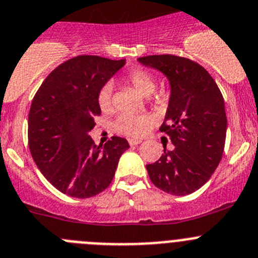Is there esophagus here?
Returning a JSON list of instances; mask_svg holds the SVG:
<instances>
[{"label": "esophagus", "mask_w": 258, "mask_h": 258, "mask_svg": "<svg viewBox=\"0 0 258 258\" xmlns=\"http://www.w3.org/2000/svg\"><path fill=\"white\" fill-rule=\"evenodd\" d=\"M128 144L130 145H139V144H141V140H139V139H130Z\"/></svg>", "instance_id": "1"}]
</instances>
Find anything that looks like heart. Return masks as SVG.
<instances>
[{
  "mask_svg": "<svg viewBox=\"0 0 258 258\" xmlns=\"http://www.w3.org/2000/svg\"><path fill=\"white\" fill-rule=\"evenodd\" d=\"M124 80L144 96H149L155 89L154 76L146 69H132L127 73ZM166 100L167 94L164 91L158 92L155 95V104H163L166 103ZM97 104H99V108L101 109V112L108 113L112 110V86L109 83L104 85L100 91H99V94H97ZM153 124H154V119H153L152 115L124 113V114H120L115 119V122L113 123V130L117 134L136 139L145 136L153 128Z\"/></svg>",
  "mask_w": 258,
  "mask_h": 258,
  "instance_id": "b5f03b06",
  "label": "heart"
}]
</instances>
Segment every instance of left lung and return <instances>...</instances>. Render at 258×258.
<instances>
[{"mask_svg": "<svg viewBox=\"0 0 258 258\" xmlns=\"http://www.w3.org/2000/svg\"><path fill=\"white\" fill-rule=\"evenodd\" d=\"M139 61L162 72L171 86L161 132L175 145L146 164L158 189L187 196L211 178L222 158L227 119L219 86L202 66L175 55H150Z\"/></svg>", "mask_w": 258, "mask_h": 258, "instance_id": "8db88e82", "label": "left lung"}]
</instances>
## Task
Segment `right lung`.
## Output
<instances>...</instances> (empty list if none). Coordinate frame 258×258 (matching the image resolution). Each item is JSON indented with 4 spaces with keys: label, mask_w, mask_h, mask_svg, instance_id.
Here are the masks:
<instances>
[{
    "label": "right lung",
    "mask_w": 258,
    "mask_h": 258,
    "mask_svg": "<svg viewBox=\"0 0 258 258\" xmlns=\"http://www.w3.org/2000/svg\"><path fill=\"white\" fill-rule=\"evenodd\" d=\"M126 60L81 55L51 72L36 92L28 117L29 150L42 175L59 191L90 198L110 185L126 139L95 145L89 132L101 114L97 94Z\"/></svg>",
    "instance_id": "right-lung-1"
}]
</instances>
